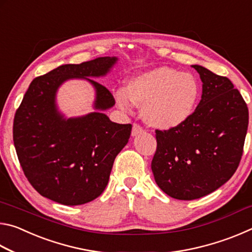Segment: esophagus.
<instances>
[{
	"instance_id": "1",
	"label": "esophagus",
	"mask_w": 252,
	"mask_h": 252,
	"mask_svg": "<svg viewBox=\"0 0 252 252\" xmlns=\"http://www.w3.org/2000/svg\"><path fill=\"white\" fill-rule=\"evenodd\" d=\"M142 131H143V129L141 126H139L138 123H133V126H132V132H131L132 136H136L138 134L141 133Z\"/></svg>"
}]
</instances>
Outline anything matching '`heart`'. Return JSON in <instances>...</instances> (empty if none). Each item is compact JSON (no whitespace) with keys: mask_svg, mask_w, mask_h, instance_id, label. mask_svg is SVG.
Segmentation results:
<instances>
[{"mask_svg":"<svg viewBox=\"0 0 252 252\" xmlns=\"http://www.w3.org/2000/svg\"><path fill=\"white\" fill-rule=\"evenodd\" d=\"M200 97V85L192 74L169 66H158L127 81L116 94L123 110L131 102L142 108L144 121L162 130L177 127L192 116Z\"/></svg>","mask_w":252,"mask_h":252,"instance_id":"obj_1","label":"heart"}]
</instances>
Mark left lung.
I'll use <instances>...</instances> for the list:
<instances>
[{"mask_svg": "<svg viewBox=\"0 0 252 252\" xmlns=\"http://www.w3.org/2000/svg\"><path fill=\"white\" fill-rule=\"evenodd\" d=\"M202 81V95L189 120L156 130L151 169L160 189L171 198L193 200L224 185L240 163L249 111L225 76L192 65Z\"/></svg>", "mask_w": 252, "mask_h": 252, "instance_id": "obj_1", "label": "left lung"}]
</instances>
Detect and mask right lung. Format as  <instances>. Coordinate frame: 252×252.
Instances as JSON below:
<instances>
[{"label":"right lung","instance_id":"obj_1","mask_svg":"<svg viewBox=\"0 0 252 252\" xmlns=\"http://www.w3.org/2000/svg\"><path fill=\"white\" fill-rule=\"evenodd\" d=\"M117 61L103 57L61 65L34 79L25 92L14 117L13 141L25 177L43 197L79 206L104 191L132 126L112 122L102 113L116 101L104 85L90 78L106 75ZM70 78H84L94 85L96 113L66 119L58 112L56 91Z\"/></svg>","mask_w":252,"mask_h":252}]
</instances>
